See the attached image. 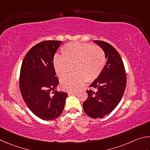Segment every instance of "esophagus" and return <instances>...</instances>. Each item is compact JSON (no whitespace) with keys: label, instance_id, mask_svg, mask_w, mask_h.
I'll return each mask as SVG.
<instances>
[{"label":"esophagus","instance_id":"34e87169","mask_svg":"<svg viewBox=\"0 0 150 150\" xmlns=\"http://www.w3.org/2000/svg\"><path fill=\"white\" fill-rule=\"evenodd\" d=\"M77 91H70V92H68V95H76V94H77Z\"/></svg>","mask_w":150,"mask_h":150}]
</instances>
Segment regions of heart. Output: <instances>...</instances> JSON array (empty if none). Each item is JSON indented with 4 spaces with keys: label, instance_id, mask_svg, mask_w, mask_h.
<instances>
[{
    "label": "heart",
    "instance_id": "heart-1",
    "mask_svg": "<svg viewBox=\"0 0 150 150\" xmlns=\"http://www.w3.org/2000/svg\"><path fill=\"white\" fill-rule=\"evenodd\" d=\"M61 57L55 55L52 66L56 74L62 78L70 73L74 74L60 81V86L65 91H73L82 86L85 81L93 82L98 78L106 63L105 53L100 47L91 44L70 43L61 49Z\"/></svg>",
    "mask_w": 150,
    "mask_h": 150
}]
</instances>
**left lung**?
Returning a JSON list of instances; mask_svg holds the SVG:
<instances>
[{"mask_svg": "<svg viewBox=\"0 0 150 150\" xmlns=\"http://www.w3.org/2000/svg\"><path fill=\"white\" fill-rule=\"evenodd\" d=\"M103 50L107 62L97 79L90 86L97 91L87 90L88 99L83 102V111L93 119H101L115 109L124 94L127 76L121 57L111 45L93 41Z\"/></svg>", "mask_w": 150, "mask_h": 150, "instance_id": "1", "label": "left lung"}]
</instances>
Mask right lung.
Segmentation results:
<instances>
[{
  "label": "right lung",
  "instance_id": "1",
  "mask_svg": "<svg viewBox=\"0 0 150 150\" xmlns=\"http://www.w3.org/2000/svg\"><path fill=\"white\" fill-rule=\"evenodd\" d=\"M62 41H47L33 46L23 60L20 74V89L30 111L42 120H52L63 111L68 93L54 91L59 80L52 60Z\"/></svg>",
  "mask_w": 150,
  "mask_h": 150
}]
</instances>
